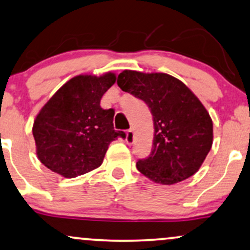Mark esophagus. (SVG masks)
<instances>
[{"instance_id": "esophagus-1", "label": "esophagus", "mask_w": 250, "mask_h": 250, "mask_svg": "<svg viewBox=\"0 0 250 250\" xmlns=\"http://www.w3.org/2000/svg\"><path fill=\"white\" fill-rule=\"evenodd\" d=\"M134 140H135L134 131L131 130V129H129L127 133H125V142H127L128 144H133Z\"/></svg>"}]
</instances>
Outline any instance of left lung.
I'll list each match as a JSON object with an SVG mask.
<instances>
[{"label": "left lung", "mask_w": 250, "mask_h": 250, "mask_svg": "<svg viewBox=\"0 0 250 250\" xmlns=\"http://www.w3.org/2000/svg\"><path fill=\"white\" fill-rule=\"evenodd\" d=\"M117 85L146 102L154 120L151 152L137 162V170L163 185L193 176L213 143L212 119L199 99L167 73L125 70L117 77Z\"/></svg>", "instance_id": "left-lung-1"}]
</instances>
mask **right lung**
I'll use <instances>...</instances> for the list:
<instances>
[{
  "mask_svg": "<svg viewBox=\"0 0 250 250\" xmlns=\"http://www.w3.org/2000/svg\"><path fill=\"white\" fill-rule=\"evenodd\" d=\"M115 73L80 74L64 83L36 116L32 127L41 163L65 177L85 174L104 162L110 142L125 137L113 127L114 109H102V95Z\"/></svg>",
  "mask_w": 250,
  "mask_h": 250,
  "instance_id": "right-lung-1",
  "label": "right lung"
}]
</instances>
